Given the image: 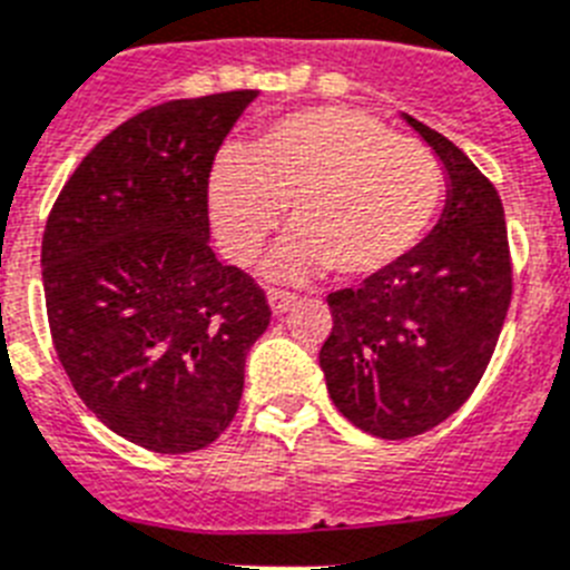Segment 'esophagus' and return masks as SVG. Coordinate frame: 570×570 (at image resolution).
I'll list each match as a JSON object with an SVG mask.
<instances>
[{
    "mask_svg": "<svg viewBox=\"0 0 570 570\" xmlns=\"http://www.w3.org/2000/svg\"><path fill=\"white\" fill-rule=\"evenodd\" d=\"M267 303H271L274 314H282V312H288L291 305L296 303V296L288 294V291H282V288H271L267 291Z\"/></svg>",
    "mask_w": 570,
    "mask_h": 570,
    "instance_id": "obj_1",
    "label": "esophagus"
}]
</instances>
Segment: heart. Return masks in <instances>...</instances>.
Here are the masks:
<instances>
[{"mask_svg":"<svg viewBox=\"0 0 570 570\" xmlns=\"http://www.w3.org/2000/svg\"><path fill=\"white\" fill-rule=\"evenodd\" d=\"M209 215L224 250L247 262L288 209V242L271 271L303 279H373L434 229L445 168L420 139L352 107H305L256 136L250 154L224 148L209 168Z\"/></svg>","mask_w":570,"mask_h":570,"instance_id":"b5f03b06","label":"heart"}]
</instances>
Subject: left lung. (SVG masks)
<instances>
[{
	"label": "left lung",
	"instance_id": "1",
	"mask_svg": "<svg viewBox=\"0 0 570 570\" xmlns=\"http://www.w3.org/2000/svg\"><path fill=\"white\" fill-rule=\"evenodd\" d=\"M449 171L443 218L407 258L355 288L332 291L320 350L337 411L381 440L420 436L481 384L512 299L504 206L454 142L411 119Z\"/></svg>",
	"mask_w": 570,
	"mask_h": 570
}]
</instances>
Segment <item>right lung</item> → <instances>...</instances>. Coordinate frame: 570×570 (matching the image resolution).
<instances>
[{"mask_svg": "<svg viewBox=\"0 0 570 570\" xmlns=\"http://www.w3.org/2000/svg\"><path fill=\"white\" fill-rule=\"evenodd\" d=\"M256 89L136 112L81 159L42 233L51 343L112 434L157 454L215 443L271 305L209 247V168Z\"/></svg>", "mask_w": 570, "mask_h": 570, "instance_id": "right-lung-1", "label": "right lung"}]
</instances>
